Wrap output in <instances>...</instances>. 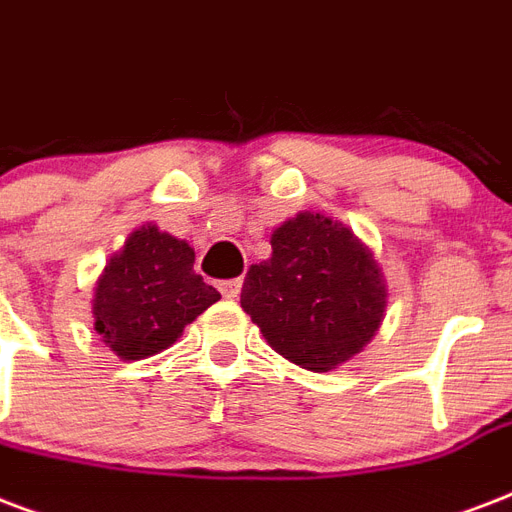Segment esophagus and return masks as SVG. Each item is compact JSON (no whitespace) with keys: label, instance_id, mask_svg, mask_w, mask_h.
<instances>
[{"label":"esophagus","instance_id":"obj_1","mask_svg":"<svg viewBox=\"0 0 512 512\" xmlns=\"http://www.w3.org/2000/svg\"><path fill=\"white\" fill-rule=\"evenodd\" d=\"M243 288V280H221L219 291L224 293V299H237V293Z\"/></svg>","mask_w":512,"mask_h":512}]
</instances>
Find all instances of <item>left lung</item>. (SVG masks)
I'll list each match as a JSON object with an SVG mask.
<instances>
[{
  "label": "left lung",
  "mask_w": 512,
  "mask_h": 512,
  "mask_svg": "<svg viewBox=\"0 0 512 512\" xmlns=\"http://www.w3.org/2000/svg\"><path fill=\"white\" fill-rule=\"evenodd\" d=\"M384 280L344 224L299 213L272 235V259L248 269L243 307L272 350L307 371H331L379 331Z\"/></svg>",
  "instance_id": "left-lung-1"
}]
</instances>
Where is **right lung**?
Instances as JSON below:
<instances>
[{
	"label": "right lung",
	"instance_id": "add662e5",
	"mask_svg": "<svg viewBox=\"0 0 512 512\" xmlns=\"http://www.w3.org/2000/svg\"><path fill=\"white\" fill-rule=\"evenodd\" d=\"M219 299L194 272L192 248L149 224L128 237L95 285V331L122 360H141L170 347Z\"/></svg>",
	"mask_w": 512,
	"mask_h": 512
}]
</instances>
